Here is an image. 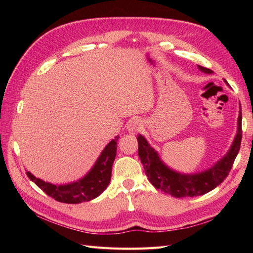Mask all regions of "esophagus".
Returning a JSON list of instances; mask_svg holds the SVG:
<instances>
[{
    "label": "esophagus",
    "mask_w": 253,
    "mask_h": 253,
    "mask_svg": "<svg viewBox=\"0 0 253 253\" xmlns=\"http://www.w3.org/2000/svg\"><path fill=\"white\" fill-rule=\"evenodd\" d=\"M140 127H141V121L139 119H132L131 121H128V124L126 125L127 131L132 134L138 132Z\"/></svg>",
    "instance_id": "esophagus-1"
}]
</instances>
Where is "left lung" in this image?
<instances>
[{
	"label": "left lung",
	"instance_id": "left-lung-1",
	"mask_svg": "<svg viewBox=\"0 0 253 253\" xmlns=\"http://www.w3.org/2000/svg\"><path fill=\"white\" fill-rule=\"evenodd\" d=\"M197 68L202 73L213 74V71L201 65H197ZM224 81L229 86L228 82L225 79ZM137 140H138L139 158L148 179L153 186L174 197L200 196L210 192L225 180L239 154L242 140L241 106L237 117L236 134L230 149L215 164L202 172L181 173L176 171L164 162L159 153L152 147L143 135L139 134Z\"/></svg>",
	"mask_w": 253,
	"mask_h": 253
}]
</instances>
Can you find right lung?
Instances as JSON below:
<instances>
[{"label":"right lung","mask_w":253,"mask_h":253,"mask_svg":"<svg viewBox=\"0 0 253 253\" xmlns=\"http://www.w3.org/2000/svg\"><path fill=\"white\" fill-rule=\"evenodd\" d=\"M117 135L100 153L94 166L81 178L67 183H51L38 178L26 170L29 179L43 190L48 196L65 204H80L98 197L108 188L112 176V166L116 157Z\"/></svg>","instance_id":"obj_1"}]
</instances>
